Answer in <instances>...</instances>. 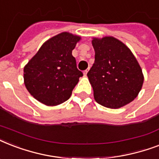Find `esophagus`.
<instances>
[{
  "mask_svg": "<svg viewBox=\"0 0 159 159\" xmlns=\"http://www.w3.org/2000/svg\"><path fill=\"white\" fill-rule=\"evenodd\" d=\"M88 70H89V69L85 70L84 72H83V73H84V75H87V72H88Z\"/></svg>",
  "mask_w": 159,
  "mask_h": 159,
  "instance_id": "34e87169",
  "label": "esophagus"
}]
</instances>
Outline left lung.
Segmentation results:
<instances>
[{"label": "left lung", "instance_id": "obj_1", "mask_svg": "<svg viewBox=\"0 0 159 159\" xmlns=\"http://www.w3.org/2000/svg\"><path fill=\"white\" fill-rule=\"evenodd\" d=\"M95 62L87 77L98 104L117 109L134 101L143 82L141 67L129 48L113 37L94 39Z\"/></svg>", "mask_w": 159, "mask_h": 159}]
</instances>
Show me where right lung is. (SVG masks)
<instances>
[{
    "mask_svg": "<svg viewBox=\"0 0 159 159\" xmlns=\"http://www.w3.org/2000/svg\"><path fill=\"white\" fill-rule=\"evenodd\" d=\"M79 40L72 34H59L46 41L25 67V85L39 102L56 106L70 98L83 76L72 54Z\"/></svg>",
    "mask_w": 159,
    "mask_h": 159,
    "instance_id": "obj_1",
    "label": "right lung"
}]
</instances>
